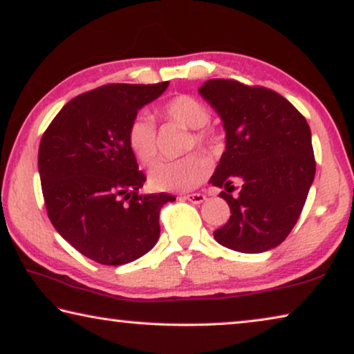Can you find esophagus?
I'll use <instances>...</instances> for the list:
<instances>
[{"label": "esophagus", "instance_id": "obj_1", "mask_svg": "<svg viewBox=\"0 0 354 354\" xmlns=\"http://www.w3.org/2000/svg\"><path fill=\"white\" fill-rule=\"evenodd\" d=\"M184 200H187V202H191L194 205H200L203 203L205 200H207V197H205L203 194H187V195H183Z\"/></svg>", "mask_w": 354, "mask_h": 354}]
</instances>
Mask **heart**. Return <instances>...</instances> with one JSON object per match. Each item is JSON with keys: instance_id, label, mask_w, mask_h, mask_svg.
<instances>
[{"instance_id": "heart-1", "label": "heart", "mask_w": 354, "mask_h": 354, "mask_svg": "<svg viewBox=\"0 0 354 354\" xmlns=\"http://www.w3.org/2000/svg\"><path fill=\"white\" fill-rule=\"evenodd\" d=\"M162 114L187 129H194L191 146L208 147L213 136L205 129L209 122V109L192 95H178L163 104ZM127 141L141 163H151L157 154L156 125L149 115L140 114L131 120ZM208 162L200 156H187L178 160H159L149 170V186L159 192H186L200 186L208 176Z\"/></svg>"}]
</instances>
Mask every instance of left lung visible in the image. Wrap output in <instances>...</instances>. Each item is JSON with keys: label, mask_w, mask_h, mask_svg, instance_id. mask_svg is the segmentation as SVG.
I'll use <instances>...</instances> for the list:
<instances>
[{"label": "left lung", "mask_w": 354, "mask_h": 354, "mask_svg": "<svg viewBox=\"0 0 354 354\" xmlns=\"http://www.w3.org/2000/svg\"><path fill=\"white\" fill-rule=\"evenodd\" d=\"M198 93L225 130V151L209 184L228 192L234 178L242 181L236 198L219 194L230 219L214 230V240L246 254L277 248L297 223L315 179L307 120L279 93L230 79H209Z\"/></svg>", "instance_id": "8db88e82"}]
</instances>
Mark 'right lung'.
I'll return each mask as SVG.
<instances>
[{"label": "right lung", "instance_id": "add662e5", "mask_svg": "<svg viewBox=\"0 0 354 354\" xmlns=\"http://www.w3.org/2000/svg\"><path fill=\"white\" fill-rule=\"evenodd\" d=\"M159 84H108L68 102L41 138L38 170L47 214L71 246L103 266L145 256L160 236L170 194H138L146 181L127 131Z\"/></svg>", "mask_w": 354, "mask_h": 354}]
</instances>
